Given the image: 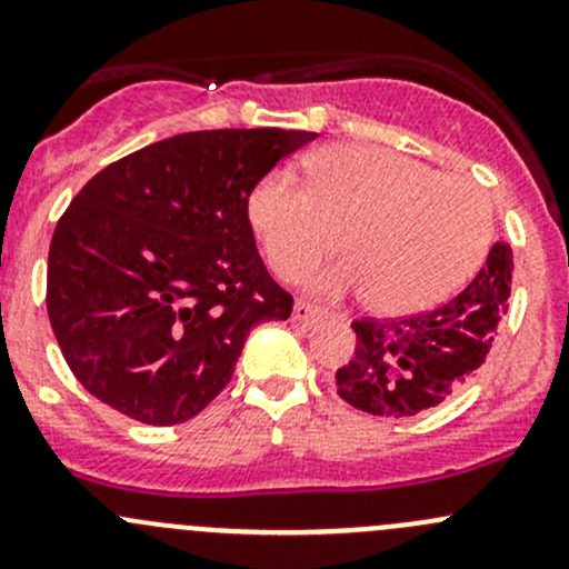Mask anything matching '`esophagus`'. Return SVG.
Segmentation results:
<instances>
[{
    "instance_id": "34e87169",
    "label": "esophagus",
    "mask_w": 569,
    "mask_h": 569,
    "mask_svg": "<svg viewBox=\"0 0 569 569\" xmlns=\"http://www.w3.org/2000/svg\"><path fill=\"white\" fill-rule=\"evenodd\" d=\"M325 317H327L325 308L313 306V302L300 300L295 306V321H302V325H313V321H319V319H325Z\"/></svg>"
}]
</instances>
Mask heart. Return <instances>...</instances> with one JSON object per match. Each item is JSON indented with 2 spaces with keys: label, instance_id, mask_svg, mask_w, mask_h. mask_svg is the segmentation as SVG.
Wrapping results in <instances>:
<instances>
[{
  "label": "heart",
  "instance_id": "1",
  "mask_svg": "<svg viewBox=\"0 0 569 569\" xmlns=\"http://www.w3.org/2000/svg\"><path fill=\"white\" fill-rule=\"evenodd\" d=\"M250 226L280 278H302L338 248L347 261L319 272L327 297L369 291L388 317L438 306L476 272L492 242L490 194L462 176L380 146H332L308 162V183L272 170L252 187Z\"/></svg>",
  "mask_w": 569,
  "mask_h": 569
}]
</instances>
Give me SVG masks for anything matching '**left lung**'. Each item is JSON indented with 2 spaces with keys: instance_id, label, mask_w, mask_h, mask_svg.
Returning <instances> with one entry per match:
<instances>
[{
  "instance_id": "obj_1",
  "label": "left lung",
  "mask_w": 569,
  "mask_h": 569,
  "mask_svg": "<svg viewBox=\"0 0 569 569\" xmlns=\"http://www.w3.org/2000/svg\"><path fill=\"white\" fill-rule=\"evenodd\" d=\"M512 272V248L498 242L455 300L401 319H355L358 347L336 371L338 396L386 418L438 407L490 355L498 321L509 311Z\"/></svg>"
}]
</instances>
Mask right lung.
<instances>
[{"label":"right lung","mask_w":569,"mask_h":569,"mask_svg":"<svg viewBox=\"0 0 569 569\" xmlns=\"http://www.w3.org/2000/svg\"><path fill=\"white\" fill-rule=\"evenodd\" d=\"M313 131H187L107 164L49 248L46 308L68 369L151 427L198 416L231 382L244 338L291 317L248 217L252 187Z\"/></svg>","instance_id":"1"}]
</instances>
